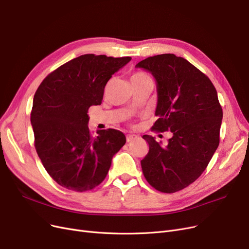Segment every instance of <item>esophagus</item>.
<instances>
[{
    "label": "esophagus",
    "mask_w": 249,
    "mask_h": 249,
    "mask_svg": "<svg viewBox=\"0 0 249 249\" xmlns=\"http://www.w3.org/2000/svg\"><path fill=\"white\" fill-rule=\"evenodd\" d=\"M139 137L138 136H136V135H127L126 136V142L128 143V142H132V141H134V140H137Z\"/></svg>",
    "instance_id": "34e87169"
}]
</instances>
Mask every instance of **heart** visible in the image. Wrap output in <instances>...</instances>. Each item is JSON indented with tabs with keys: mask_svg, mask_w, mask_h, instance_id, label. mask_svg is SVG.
<instances>
[{
	"mask_svg": "<svg viewBox=\"0 0 249 249\" xmlns=\"http://www.w3.org/2000/svg\"><path fill=\"white\" fill-rule=\"evenodd\" d=\"M147 78H150V76H149V75H148L147 73H145V72H142V71L134 73V74L132 75V77H131L132 81H138V79H147Z\"/></svg>",
	"mask_w": 249,
	"mask_h": 249,
	"instance_id": "heart-1",
	"label": "heart"
}]
</instances>
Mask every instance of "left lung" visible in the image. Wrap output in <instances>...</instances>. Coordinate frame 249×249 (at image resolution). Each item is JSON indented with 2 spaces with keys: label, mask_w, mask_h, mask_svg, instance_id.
Listing matches in <instances>:
<instances>
[{
  "label": "left lung",
  "mask_w": 249,
  "mask_h": 249,
  "mask_svg": "<svg viewBox=\"0 0 249 249\" xmlns=\"http://www.w3.org/2000/svg\"><path fill=\"white\" fill-rule=\"evenodd\" d=\"M136 67L150 71L157 83L152 131L173 134L166 145L143 136L149 151L142 171L157 191L175 193L195 182L210 163L220 144L223 109L211 79L182 57L156 55Z\"/></svg>",
  "instance_id": "8db88e82"
}]
</instances>
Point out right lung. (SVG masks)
Returning <instances> with one entry per match:
<instances>
[{"mask_svg": "<svg viewBox=\"0 0 249 249\" xmlns=\"http://www.w3.org/2000/svg\"><path fill=\"white\" fill-rule=\"evenodd\" d=\"M131 59L82 55L48 74L37 88L31 113L36 150L50 177L68 190L85 192L100 185L125 144L124 135L114 128L93 136L88 110L102 103L107 82Z\"/></svg>", "mask_w": 249, "mask_h": 249, "instance_id": "add662e5", "label": "right lung"}]
</instances>
